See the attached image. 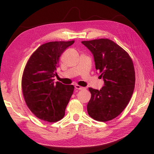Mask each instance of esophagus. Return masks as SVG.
I'll use <instances>...</instances> for the list:
<instances>
[{"label": "esophagus", "instance_id": "1", "mask_svg": "<svg viewBox=\"0 0 154 154\" xmlns=\"http://www.w3.org/2000/svg\"><path fill=\"white\" fill-rule=\"evenodd\" d=\"M75 89L79 90H82L84 89V88L80 86V85H75Z\"/></svg>", "mask_w": 154, "mask_h": 154}]
</instances>
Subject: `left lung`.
Listing matches in <instances>:
<instances>
[{
	"instance_id": "1",
	"label": "left lung",
	"mask_w": 154,
	"mask_h": 154,
	"mask_svg": "<svg viewBox=\"0 0 154 154\" xmlns=\"http://www.w3.org/2000/svg\"><path fill=\"white\" fill-rule=\"evenodd\" d=\"M82 43L92 53L96 69L105 82L100 90L89 88L91 98L87 106L88 113L96 121H110L124 111L133 94V62L123 48L108 38Z\"/></svg>"
}]
</instances>
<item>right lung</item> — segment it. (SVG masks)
Here are the masks:
<instances>
[{
    "instance_id": "1",
    "label": "right lung",
    "mask_w": 154,
    "mask_h": 154,
    "mask_svg": "<svg viewBox=\"0 0 154 154\" xmlns=\"http://www.w3.org/2000/svg\"><path fill=\"white\" fill-rule=\"evenodd\" d=\"M75 41H51L38 47L28 59L22 79L25 102L32 113L43 121L56 122L64 118L72 85L54 82L59 58Z\"/></svg>"
}]
</instances>
